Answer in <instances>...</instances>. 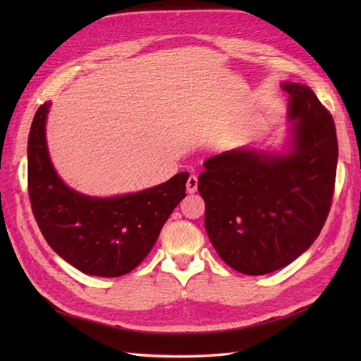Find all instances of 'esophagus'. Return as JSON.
I'll return each instance as SVG.
<instances>
[{
	"mask_svg": "<svg viewBox=\"0 0 361 361\" xmlns=\"http://www.w3.org/2000/svg\"><path fill=\"white\" fill-rule=\"evenodd\" d=\"M197 186H198V178L195 175H190L188 178V183H186V189L189 194H194L197 190Z\"/></svg>",
	"mask_w": 361,
	"mask_h": 361,
	"instance_id": "1",
	"label": "esophagus"
}]
</instances>
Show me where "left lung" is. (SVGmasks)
Returning a JSON list of instances; mask_svg holds the SVG:
<instances>
[{
  "mask_svg": "<svg viewBox=\"0 0 361 361\" xmlns=\"http://www.w3.org/2000/svg\"><path fill=\"white\" fill-rule=\"evenodd\" d=\"M288 93L282 150L240 147L211 157L198 176L204 228L234 270H279L310 248L332 204L338 142L335 122L315 93L283 82Z\"/></svg>",
  "mask_w": 361,
  "mask_h": 361,
  "instance_id": "obj_1",
  "label": "left lung"
}]
</instances>
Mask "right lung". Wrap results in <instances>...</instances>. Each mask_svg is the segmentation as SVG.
Instances as JSON below:
<instances>
[{"label":"right lung","mask_w":361,"mask_h":361,"mask_svg":"<svg viewBox=\"0 0 361 361\" xmlns=\"http://www.w3.org/2000/svg\"><path fill=\"white\" fill-rule=\"evenodd\" d=\"M51 102L37 110L27 140V190L49 247L82 273L116 278L140 265L186 197L188 172L140 192L91 197L60 178L46 144Z\"/></svg>","instance_id":"1"}]
</instances>
